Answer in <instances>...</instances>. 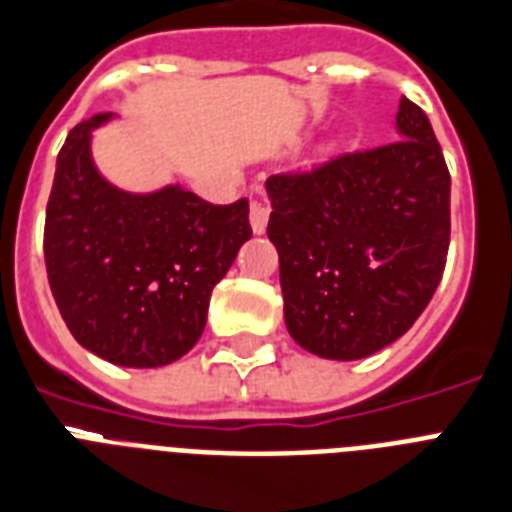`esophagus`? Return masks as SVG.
<instances>
[{"label": "esophagus", "instance_id": "34e87169", "mask_svg": "<svg viewBox=\"0 0 512 512\" xmlns=\"http://www.w3.org/2000/svg\"><path fill=\"white\" fill-rule=\"evenodd\" d=\"M268 215H270L268 202H263V199H255V202H252V207H249V223H252V231H255V234H263L265 226H268Z\"/></svg>", "mask_w": 512, "mask_h": 512}]
</instances>
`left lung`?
I'll return each mask as SVG.
<instances>
[{"label": "left lung", "mask_w": 512, "mask_h": 512, "mask_svg": "<svg viewBox=\"0 0 512 512\" xmlns=\"http://www.w3.org/2000/svg\"><path fill=\"white\" fill-rule=\"evenodd\" d=\"M397 139L265 181L286 328L326 360L397 342L442 281L450 170L426 112L407 97Z\"/></svg>", "instance_id": "obj_1"}]
</instances>
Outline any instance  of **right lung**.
I'll list each match as a JSON object with an SVG mask.
<instances>
[{"mask_svg": "<svg viewBox=\"0 0 512 512\" xmlns=\"http://www.w3.org/2000/svg\"><path fill=\"white\" fill-rule=\"evenodd\" d=\"M78 123L57 155L44 226L54 302L76 342L123 368H160L199 342L215 284L252 236L249 202L210 205L178 184L147 194L112 186Z\"/></svg>", "mask_w": 512, "mask_h": 512, "instance_id": "obj_1", "label": "right lung"}]
</instances>
